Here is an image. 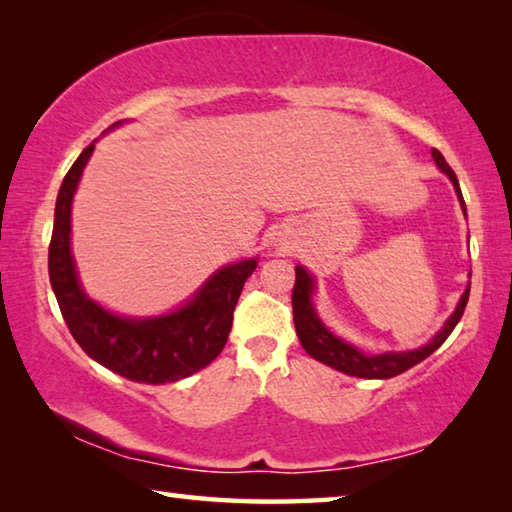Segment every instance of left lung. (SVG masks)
I'll list each match as a JSON object with an SVG mask.
<instances>
[{"mask_svg":"<svg viewBox=\"0 0 512 512\" xmlns=\"http://www.w3.org/2000/svg\"><path fill=\"white\" fill-rule=\"evenodd\" d=\"M431 155H433V162L438 164V169L443 171L449 180H452L458 201H461V210L467 216L465 201H463L461 187H458L456 173L445 162L443 153L431 149ZM314 291H316V277L311 275L305 266H296V284H293L291 305H293V323H296V334L302 343V348L307 350L309 357H314L316 361L325 363V366L345 372V375H350V377H363V379H391V377L402 375V372L413 368L415 363L427 359L429 354L436 352L440 345L447 341V336L454 332V327L458 325V320H461L463 311H465L467 298H470V284H467L465 293L461 296V300H458V305L452 311V316L447 318V323L440 327L436 334H433V339L429 343L420 345V348L402 350V352L366 354L359 348H354L352 343L339 339L332 329H327V325L316 314Z\"/></svg>","mask_w":512,"mask_h":512,"instance_id":"left-lung-1","label":"left lung"}]
</instances>
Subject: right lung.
<instances>
[{"mask_svg": "<svg viewBox=\"0 0 512 512\" xmlns=\"http://www.w3.org/2000/svg\"><path fill=\"white\" fill-rule=\"evenodd\" d=\"M92 151L94 142L76 158L60 185L49 244L51 289L69 332L90 359L131 381L158 386L194 375L210 366L228 341L232 314L257 268V257L219 268L169 314L119 316L101 307L83 291L72 255V201Z\"/></svg>", "mask_w": 512, "mask_h": 512, "instance_id": "1", "label": "right lung"}]
</instances>
